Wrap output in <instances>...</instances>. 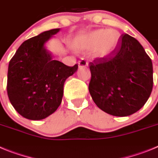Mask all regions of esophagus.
Instances as JSON below:
<instances>
[{
  "label": "esophagus",
  "mask_w": 158,
  "mask_h": 158,
  "mask_svg": "<svg viewBox=\"0 0 158 158\" xmlns=\"http://www.w3.org/2000/svg\"><path fill=\"white\" fill-rule=\"evenodd\" d=\"M79 67H87L88 66V63L85 59H81V60H79Z\"/></svg>",
  "instance_id": "obj_1"
}]
</instances>
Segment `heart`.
I'll use <instances>...</instances> for the list:
<instances>
[{
    "label": "heart",
    "mask_w": 158,
    "mask_h": 158,
    "mask_svg": "<svg viewBox=\"0 0 158 158\" xmlns=\"http://www.w3.org/2000/svg\"><path fill=\"white\" fill-rule=\"evenodd\" d=\"M120 43V35L114 30L99 29L78 37L73 46L78 52H91L99 58L113 54Z\"/></svg>",
    "instance_id": "heart-1"
}]
</instances>
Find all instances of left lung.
I'll use <instances>...</instances> for the list:
<instances>
[{"label": "left lung", "instance_id": "obj_1", "mask_svg": "<svg viewBox=\"0 0 158 158\" xmlns=\"http://www.w3.org/2000/svg\"><path fill=\"white\" fill-rule=\"evenodd\" d=\"M89 91L106 113L127 116L141 109L153 89V64L135 38L123 35L113 54L89 63Z\"/></svg>", "mask_w": 158, "mask_h": 158}]
</instances>
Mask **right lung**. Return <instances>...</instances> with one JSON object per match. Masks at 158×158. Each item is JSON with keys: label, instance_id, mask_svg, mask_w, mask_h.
I'll use <instances>...</instances> for the list:
<instances>
[{"label": "right lung", "instance_id": "add662e5", "mask_svg": "<svg viewBox=\"0 0 158 158\" xmlns=\"http://www.w3.org/2000/svg\"><path fill=\"white\" fill-rule=\"evenodd\" d=\"M60 28L44 31L23 42L8 64L7 92L14 109L24 118L40 120L57 109L64 82L78 69L52 60L45 45Z\"/></svg>", "mask_w": 158, "mask_h": 158}]
</instances>
